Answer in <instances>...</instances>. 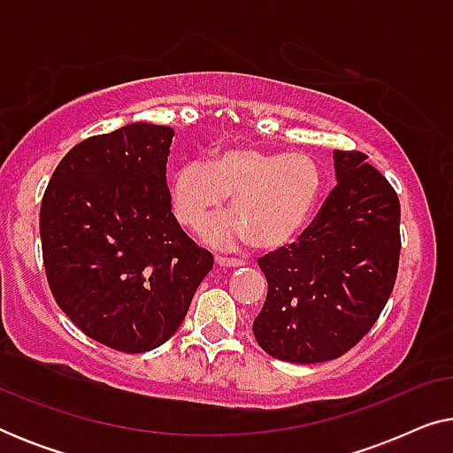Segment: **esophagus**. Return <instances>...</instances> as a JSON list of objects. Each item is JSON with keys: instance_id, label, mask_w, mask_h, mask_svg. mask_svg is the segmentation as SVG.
I'll return each mask as SVG.
<instances>
[{"instance_id": "34e87169", "label": "esophagus", "mask_w": 453, "mask_h": 453, "mask_svg": "<svg viewBox=\"0 0 453 453\" xmlns=\"http://www.w3.org/2000/svg\"><path fill=\"white\" fill-rule=\"evenodd\" d=\"M216 265H222V268H239V265H243V262H241V259L216 256Z\"/></svg>"}]
</instances>
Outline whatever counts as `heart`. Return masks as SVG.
Returning a JSON list of instances; mask_svg holds the SVG:
<instances>
[{"label":"heart","mask_w":453,"mask_h":453,"mask_svg":"<svg viewBox=\"0 0 453 453\" xmlns=\"http://www.w3.org/2000/svg\"><path fill=\"white\" fill-rule=\"evenodd\" d=\"M324 189V173L307 152L268 150L251 144L216 150L208 163L188 160L171 177V206L177 220L200 228L231 196L234 214L203 228L219 247L250 243L280 250L293 243L311 219Z\"/></svg>","instance_id":"heart-1"}]
</instances>
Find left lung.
I'll use <instances>...</instances> for the list:
<instances>
[{
  "mask_svg": "<svg viewBox=\"0 0 453 453\" xmlns=\"http://www.w3.org/2000/svg\"><path fill=\"white\" fill-rule=\"evenodd\" d=\"M336 188L299 241L259 257L268 296L253 336L270 357L324 363L380 318L400 259V202L363 152L334 150Z\"/></svg>",
  "mask_w": 453,
  "mask_h": 453,
  "instance_id": "8db88e82",
  "label": "left lung"
}]
</instances>
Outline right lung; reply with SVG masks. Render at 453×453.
<instances>
[{
    "instance_id": "add662e5",
    "label": "right lung",
    "mask_w": 453,
    "mask_h": 453,
    "mask_svg": "<svg viewBox=\"0 0 453 453\" xmlns=\"http://www.w3.org/2000/svg\"><path fill=\"white\" fill-rule=\"evenodd\" d=\"M173 127L127 123L61 158L41 202L49 287L86 336L121 352L165 344L212 270L171 212Z\"/></svg>"
}]
</instances>
